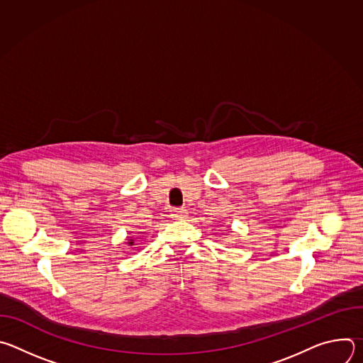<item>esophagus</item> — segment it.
Segmentation results:
<instances>
[{
	"label": "esophagus",
	"instance_id": "1",
	"mask_svg": "<svg viewBox=\"0 0 363 363\" xmlns=\"http://www.w3.org/2000/svg\"><path fill=\"white\" fill-rule=\"evenodd\" d=\"M171 217H172L174 220H184V218L186 217V213H185V210H182V208H175V210L171 211Z\"/></svg>",
	"mask_w": 363,
	"mask_h": 363
}]
</instances>
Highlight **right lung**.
<instances>
[{
  "label": "right lung",
  "mask_w": 363,
  "mask_h": 363,
  "mask_svg": "<svg viewBox=\"0 0 363 363\" xmlns=\"http://www.w3.org/2000/svg\"><path fill=\"white\" fill-rule=\"evenodd\" d=\"M128 244H129V245H133V240L129 238V240H128Z\"/></svg>",
  "instance_id": "right-lung-1"
}]
</instances>
